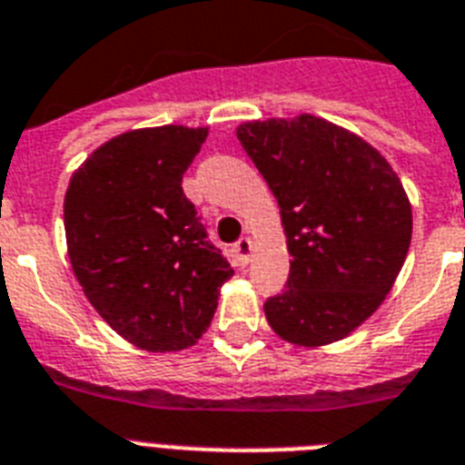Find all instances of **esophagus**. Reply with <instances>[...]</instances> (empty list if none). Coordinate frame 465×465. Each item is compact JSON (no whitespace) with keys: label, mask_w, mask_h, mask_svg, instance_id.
Masks as SVG:
<instances>
[{"label":"esophagus","mask_w":465,"mask_h":465,"mask_svg":"<svg viewBox=\"0 0 465 465\" xmlns=\"http://www.w3.org/2000/svg\"><path fill=\"white\" fill-rule=\"evenodd\" d=\"M232 254H235V259L240 261L242 266H244V263H249V256H252V240H249V237H242V240H237L235 244H232Z\"/></svg>","instance_id":"1"}]
</instances>
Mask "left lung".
<instances>
[{"label": "left lung", "instance_id": "left-lung-1", "mask_svg": "<svg viewBox=\"0 0 465 465\" xmlns=\"http://www.w3.org/2000/svg\"><path fill=\"white\" fill-rule=\"evenodd\" d=\"M237 140L278 199L290 249L271 328L299 347L337 342L392 290L411 244V204L380 152L316 116L242 123Z\"/></svg>", "mask_w": 465, "mask_h": 465}]
</instances>
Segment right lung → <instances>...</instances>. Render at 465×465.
Instances as JSON below:
<instances>
[{
	"mask_svg": "<svg viewBox=\"0 0 465 465\" xmlns=\"http://www.w3.org/2000/svg\"><path fill=\"white\" fill-rule=\"evenodd\" d=\"M206 135L183 125L123 133L73 173L66 190L73 273L99 316L147 351L197 342L235 273L183 192Z\"/></svg>",
	"mask_w": 465,
	"mask_h": 465,
	"instance_id": "obj_1",
	"label": "right lung"
}]
</instances>
